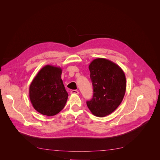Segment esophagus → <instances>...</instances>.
I'll list each match as a JSON object with an SVG mask.
<instances>
[{"mask_svg": "<svg viewBox=\"0 0 160 160\" xmlns=\"http://www.w3.org/2000/svg\"><path fill=\"white\" fill-rule=\"evenodd\" d=\"M70 93L71 94H78L79 93V91H77V90H72Z\"/></svg>", "mask_w": 160, "mask_h": 160, "instance_id": "obj_1", "label": "esophagus"}]
</instances>
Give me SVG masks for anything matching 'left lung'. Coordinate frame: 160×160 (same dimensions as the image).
I'll return each instance as SVG.
<instances>
[{"label":"left lung","mask_w":160,"mask_h":160,"mask_svg":"<svg viewBox=\"0 0 160 160\" xmlns=\"http://www.w3.org/2000/svg\"><path fill=\"white\" fill-rule=\"evenodd\" d=\"M89 68L93 95L87 105L95 116H106L113 113L123 100L126 89L125 74L117 64L103 58L94 59Z\"/></svg>","instance_id":"1"}]
</instances>
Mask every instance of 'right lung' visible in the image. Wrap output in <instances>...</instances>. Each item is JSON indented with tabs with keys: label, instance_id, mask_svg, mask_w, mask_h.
I'll list each match as a JSON object with an SVG mask.
<instances>
[{
	"label": "right lung",
	"instance_id": "add662e5",
	"mask_svg": "<svg viewBox=\"0 0 160 160\" xmlns=\"http://www.w3.org/2000/svg\"><path fill=\"white\" fill-rule=\"evenodd\" d=\"M60 67L46 65L36 74L29 88L34 108L41 114L52 116L65 106L68 94L61 78Z\"/></svg>",
	"mask_w": 160,
	"mask_h": 160
}]
</instances>
